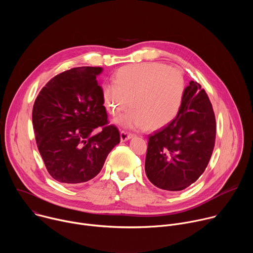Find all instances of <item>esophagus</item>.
Instances as JSON below:
<instances>
[{"label": "esophagus", "instance_id": "34e87169", "mask_svg": "<svg viewBox=\"0 0 253 253\" xmlns=\"http://www.w3.org/2000/svg\"><path fill=\"white\" fill-rule=\"evenodd\" d=\"M134 135L132 133H128L126 131H121L120 132V139H121V142H125L129 139H131Z\"/></svg>", "mask_w": 253, "mask_h": 253}]
</instances>
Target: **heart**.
I'll list each match as a JSON object with an SVG mask.
<instances>
[{
    "mask_svg": "<svg viewBox=\"0 0 253 253\" xmlns=\"http://www.w3.org/2000/svg\"><path fill=\"white\" fill-rule=\"evenodd\" d=\"M186 90L183 73L158 63H142L120 68L114 83L102 87L106 110L115 116L130 104V109L115 122L125 128L157 130L177 116Z\"/></svg>",
    "mask_w": 253,
    "mask_h": 253,
    "instance_id": "1",
    "label": "heart"
}]
</instances>
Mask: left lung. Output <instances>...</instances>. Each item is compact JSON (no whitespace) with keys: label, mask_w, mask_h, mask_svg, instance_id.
<instances>
[{"label":"left lung","mask_w":253,"mask_h":253,"mask_svg":"<svg viewBox=\"0 0 253 253\" xmlns=\"http://www.w3.org/2000/svg\"><path fill=\"white\" fill-rule=\"evenodd\" d=\"M215 137L211 102L200 84L190 81L175 119L149 135L145 172L150 182L167 191L190 186L206 169Z\"/></svg>","instance_id":"1"}]
</instances>
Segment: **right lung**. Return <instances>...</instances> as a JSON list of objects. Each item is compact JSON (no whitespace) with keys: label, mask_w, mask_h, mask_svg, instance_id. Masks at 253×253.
<instances>
[{"label":"right lung","mask_w":253,"mask_h":253,"mask_svg":"<svg viewBox=\"0 0 253 253\" xmlns=\"http://www.w3.org/2000/svg\"><path fill=\"white\" fill-rule=\"evenodd\" d=\"M101 67H77L52 78L36 98L32 120L36 142L49 174L57 181H89L102 169L120 133L109 125ZM100 127V132L94 130Z\"/></svg>","instance_id":"add662e5"}]
</instances>
